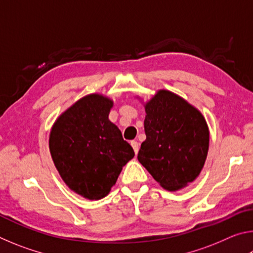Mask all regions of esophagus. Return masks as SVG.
<instances>
[{"instance_id":"34e87169","label":"esophagus","mask_w":253,"mask_h":253,"mask_svg":"<svg viewBox=\"0 0 253 253\" xmlns=\"http://www.w3.org/2000/svg\"><path fill=\"white\" fill-rule=\"evenodd\" d=\"M130 145L132 146V148H134L135 153H136V154L138 153V151H139V144H138V142H137V140H131Z\"/></svg>"}]
</instances>
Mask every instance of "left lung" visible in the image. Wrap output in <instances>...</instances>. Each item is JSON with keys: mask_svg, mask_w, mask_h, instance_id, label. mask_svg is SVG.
Masks as SVG:
<instances>
[{"mask_svg": "<svg viewBox=\"0 0 253 253\" xmlns=\"http://www.w3.org/2000/svg\"><path fill=\"white\" fill-rule=\"evenodd\" d=\"M144 107L146 139L137 158L163 188L182 190L204 168L210 144L207 121L198 108L165 89Z\"/></svg>", "mask_w": 253, "mask_h": 253, "instance_id": "8db88e82", "label": "left lung"}]
</instances>
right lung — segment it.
<instances>
[{"label": "right lung", "instance_id": "1", "mask_svg": "<svg viewBox=\"0 0 253 253\" xmlns=\"http://www.w3.org/2000/svg\"><path fill=\"white\" fill-rule=\"evenodd\" d=\"M114 101L90 93L74 102L55 119L49 149L66 185L87 200L109 194L134 149L109 121Z\"/></svg>", "mask_w": 253, "mask_h": 253}]
</instances>
